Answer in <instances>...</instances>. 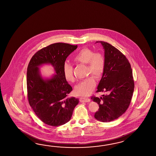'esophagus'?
Instances as JSON below:
<instances>
[{"label":"esophagus","mask_w":156,"mask_h":156,"mask_svg":"<svg viewBox=\"0 0 156 156\" xmlns=\"http://www.w3.org/2000/svg\"><path fill=\"white\" fill-rule=\"evenodd\" d=\"M80 102H84V103H87V102H90V99H89L88 98H80Z\"/></svg>","instance_id":"obj_1"}]
</instances>
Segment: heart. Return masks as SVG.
I'll return each instance as SVG.
<instances>
[{
    "label": "heart",
    "mask_w": 156,
    "mask_h": 156,
    "mask_svg": "<svg viewBox=\"0 0 156 156\" xmlns=\"http://www.w3.org/2000/svg\"><path fill=\"white\" fill-rule=\"evenodd\" d=\"M73 60L76 63L87 64V74H92L99 79L103 76L105 69V59L103 54L94 51L89 48H83L76 52ZM63 73L65 80L68 82H74L72 65L67 62L63 64ZM96 82L92 76H88L80 82L75 87L76 94L80 96H87L95 88Z\"/></svg>",
    "instance_id": "heart-1"
}]
</instances>
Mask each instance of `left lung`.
<instances>
[{"label": "left lung", "mask_w": 156, "mask_h": 156, "mask_svg": "<svg viewBox=\"0 0 156 156\" xmlns=\"http://www.w3.org/2000/svg\"><path fill=\"white\" fill-rule=\"evenodd\" d=\"M100 43L105 51V69L98 86L99 92H109L99 98L91 99L99 104L94 117L98 121L108 122L119 118L131 103L134 90L132 69L128 59L114 46L107 42Z\"/></svg>", "instance_id": "8db88e82"}]
</instances>
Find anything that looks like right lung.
<instances>
[{"instance_id": "add662e5", "label": "right lung", "mask_w": 156, "mask_h": 156, "mask_svg": "<svg viewBox=\"0 0 156 156\" xmlns=\"http://www.w3.org/2000/svg\"><path fill=\"white\" fill-rule=\"evenodd\" d=\"M77 45L56 43L39 50L31 57L27 69V92L29 103L43 122L56 127L70 121L78 99L69 98L73 90L65 78L63 64ZM50 63L57 74L50 80H43L38 66Z\"/></svg>"}]
</instances>
